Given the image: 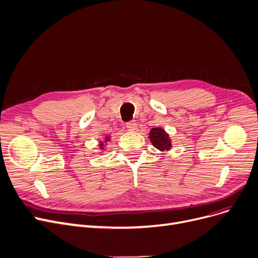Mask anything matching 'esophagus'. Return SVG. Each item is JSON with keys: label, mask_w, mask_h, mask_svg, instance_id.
<instances>
[{"label": "esophagus", "mask_w": 258, "mask_h": 258, "mask_svg": "<svg viewBox=\"0 0 258 258\" xmlns=\"http://www.w3.org/2000/svg\"><path fill=\"white\" fill-rule=\"evenodd\" d=\"M126 127H127V129L130 130V131H134V130L137 129L138 124H137L136 120H130V121L126 122Z\"/></svg>", "instance_id": "obj_1"}]
</instances>
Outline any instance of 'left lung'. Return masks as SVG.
Wrapping results in <instances>:
<instances>
[{"instance_id":"8db88e82","label":"left lung","mask_w":258,"mask_h":258,"mask_svg":"<svg viewBox=\"0 0 258 258\" xmlns=\"http://www.w3.org/2000/svg\"><path fill=\"white\" fill-rule=\"evenodd\" d=\"M149 139L152 143V145L156 149L161 151H168L171 149V140L169 138V134L162 129V128H152L149 132Z\"/></svg>"}]
</instances>
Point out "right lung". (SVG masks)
Returning a JSON list of instances; mask_svg holds the SVG:
<instances>
[{
	"label": "right lung",
	"mask_w": 258,
	"mask_h": 258,
	"mask_svg": "<svg viewBox=\"0 0 258 258\" xmlns=\"http://www.w3.org/2000/svg\"><path fill=\"white\" fill-rule=\"evenodd\" d=\"M109 140H110V137H109V136H107V137H106V138H105V143H106V142H108V141H109ZM99 146H100V148H101V149H102V150H103V149H104V147H105V146H104V143H103V142H101V143H100V145H99Z\"/></svg>",
	"instance_id": "add662e5"
}]
</instances>
